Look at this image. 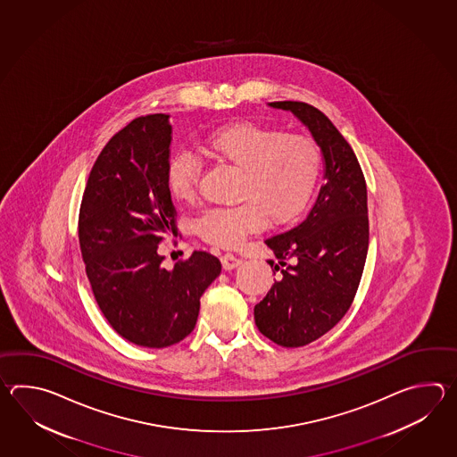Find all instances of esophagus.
Returning <instances> with one entry per match:
<instances>
[{
	"mask_svg": "<svg viewBox=\"0 0 457 457\" xmlns=\"http://www.w3.org/2000/svg\"><path fill=\"white\" fill-rule=\"evenodd\" d=\"M222 266H224V270H233V268H237L242 260L238 258V256H235L232 253H225L224 256H222Z\"/></svg>",
	"mask_w": 457,
	"mask_h": 457,
	"instance_id": "obj_1",
	"label": "esophagus"
}]
</instances>
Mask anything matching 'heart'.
<instances>
[{
    "label": "heart",
    "instance_id": "heart-1",
    "mask_svg": "<svg viewBox=\"0 0 457 457\" xmlns=\"http://www.w3.org/2000/svg\"><path fill=\"white\" fill-rule=\"evenodd\" d=\"M201 152L217 165L238 171L232 207L209 209L195 220V232L225 248L242 245L264 224H291L311 203L320 178L319 146L309 137L282 134L260 124H233L205 136ZM201 168L189 154L166 166L168 193L179 204L195 201Z\"/></svg>",
    "mask_w": 457,
    "mask_h": 457
}]
</instances>
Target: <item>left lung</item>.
<instances>
[{
	"label": "left lung",
	"instance_id": "8db88e82",
	"mask_svg": "<svg viewBox=\"0 0 457 457\" xmlns=\"http://www.w3.org/2000/svg\"><path fill=\"white\" fill-rule=\"evenodd\" d=\"M270 106L291 111L311 129L325 158V185L309 215L264 243L279 260L278 281L260 303L254 321L266 338L299 348L345 317L360 287L370 246L368 189L350 144L320 109L301 101Z\"/></svg>",
	"mask_w": 457,
	"mask_h": 457
}]
</instances>
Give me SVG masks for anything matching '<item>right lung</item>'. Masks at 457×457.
<instances>
[{"instance_id":"add662e5","label":"right lung","mask_w":457,"mask_h":457,"mask_svg":"<svg viewBox=\"0 0 457 457\" xmlns=\"http://www.w3.org/2000/svg\"><path fill=\"white\" fill-rule=\"evenodd\" d=\"M168 114L129 122L101 150L83 193L78 238L87 279L109 325L145 348L176 345L195 330L201 295L220 274L219 258L195 252L162 266L158 245L175 233L166 187Z\"/></svg>"}]
</instances>
